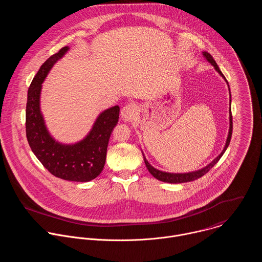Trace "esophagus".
I'll use <instances>...</instances> for the list:
<instances>
[{
  "label": "esophagus",
  "mask_w": 262,
  "mask_h": 262,
  "mask_svg": "<svg viewBox=\"0 0 262 262\" xmlns=\"http://www.w3.org/2000/svg\"><path fill=\"white\" fill-rule=\"evenodd\" d=\"M121 117L125 122L135 120L138 117V106L136 104H126L121 111Z\"/></svg>",
  "instance_id": "esophagus-1"
}]
</instances>
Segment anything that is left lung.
I'll use <instances>...</instances> for the list:
<instances>
[{
    "instance_id": "obj_1",
    "label": "left lung",
    "mask_w": 262,
    "mask_h": 262,
    "mask_svg": "<svg viewBox=\"0 0 262 262\" xmlns=\"http://www.w3.org/2000/svg\"><path fill=\"white\" fill-rule=\"evenodd\" d=\"M203 56H204V58L214 67V69L219 72L220 76H221L224 80L226 81V83H227V85H228L227 80L225 79V77H224V74H223L222 71L220 70V68H219L217 64L215 63V61L213 60L212 56H211L209 53H207V52H203ZM228 87H229V85H228ZM229 94H230V89H229ZM230 98H231V94H230ZM230 103H231V100H230ZM232 127H233V126H232V114H231V108H229V132H228V137H227V140H226L225 147H224L222 152H221L210 164H208L207 166H205L204 168H202V169H200V170L193 171V172H189V173H169V172H164V171H161V170L156 169L155 167H152L150 164H149L148 161L146 160L144 154L142 152V154H143V158H144L145 165H146L148 171L150 172V174H151L155 178H157V179H159V180H161V181H164V182H169V183H182V182H188V181L196 180V179L202 177L203 175H205V174L220 161V159L222 158V156L224 155V152L226 151V149H227V147L229 146V143H230V140H231Z\"/></svg>"
}]
</instances>
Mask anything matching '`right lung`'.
Listing matches in <instances>:
<instances>
[{
	"mask_svg": "<svg viewBox=\"0 0 262 262\" xmlns=\"http://www.w3.org/2000/svg\"><path fill=\"white\" fill-rule=\"evenodd\" d=\"M68 50L64 47L51 56L34 77L28 90L26 134L33 154L50 173L64 180L86 182L96 178L104 167L108 139L118 122L120 108L114 105L101 112L89 134L74 144L60 143L51 136L40 111L42 83Z\"/></svg>",
	"mask_w": 262,
	"mask_h": 262,
	"instance_id": "1",
	"label": "right lung"
}]
</instances>
